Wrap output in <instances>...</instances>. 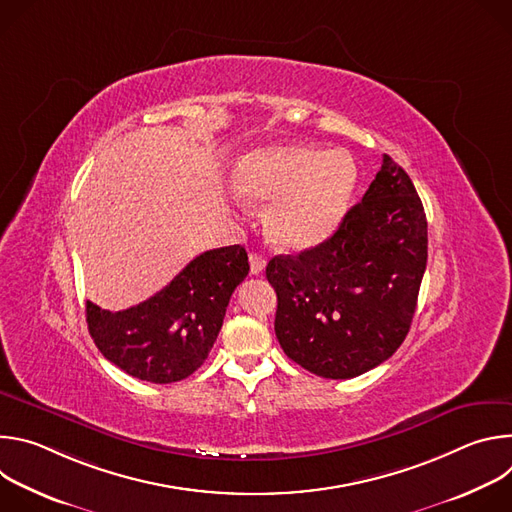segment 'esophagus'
<instances>
[{
	"instance_id": "obj_1",
	"label": "esophagus",
	"mask_w": 512,
	"mask_h": 512,
	"mask_svg": "<svg viewBox=\"0 0 512 512\" xmlns=\"http://www.w3.org/2000/svg\"><path fill=\"white\" fill-rule=\"evenodd\" d=\"M249 265H251V273H253V275H259V273H263L267 261H265V257H261V255H257V253H251V255H249Z\"/></svg>"
}]
</instances>
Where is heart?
Returning <instances> with one entry per match:
<instances>
[{"label":"heart","instance_id":"1","mask_svg":"<svg viewBox=\"0 0 512 512\" xmlns=\"http://www.w3.org/2000/svg\"><path fill=\"white\" fill-rule=\"evenodd\" d=\"M358 168L342 150L281 143L245 154L233 170L235 192L269 202V239L289 251L318 247L334 235L350 208Z\"/></svg>","mask_w":512,"mask_h":512}]
</instances>
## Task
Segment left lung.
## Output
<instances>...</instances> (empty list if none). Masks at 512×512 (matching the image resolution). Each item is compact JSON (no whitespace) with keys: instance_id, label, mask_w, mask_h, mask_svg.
Listing matches in <instances>:
<instances>
[{"instance_id":"1","label":"left lung","mask_w":512,"mask_h":512,"mask_svg":"<svg viewBox=\"0 0 512 512\" xmlns=\"http://www.w3.org/2000/svg\"><path fill=\"white\" fill-rule=\"evenodd\" d=\"M425 263L423 204L407 172L385 154L330 239L267 263L283 352L324 379L379 367L409 332Z\"/></svg>"}]
</instances>
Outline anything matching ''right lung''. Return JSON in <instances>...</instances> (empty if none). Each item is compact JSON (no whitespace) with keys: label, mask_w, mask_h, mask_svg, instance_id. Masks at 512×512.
<instances>
[{"label":"right lung","mask_w":512,"mask_h":512,"mask_svg":"<svg viewBox=\"0 0 512 512\" xmlns=\"http://www.w3.org/2000/svg\"><path fill=\"white\" fill-rule=\"evenodd\" d=\"M247 273L241 245L206 251L137 306L109 312L87 302L89 332L101 354L127 375L156 385L182 381L206 360Z\"/></svg>","instance_id":"right-lung-1"}]
</instances>
